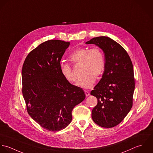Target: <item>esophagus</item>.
<instances>
[{
  "instance_id": "1",
  "label": "esophagus",
  "mask_w": 153,
  "mask_h": 153,
  "mask_svg": "<svg viewBox=\"0 0 153 153\" xmlns=\"http://www.w3.org/2000/svg\"><path fill=\"white\" fill-rule=\"evenodd\" d=\"M85 94L86 96H88L90 95V93L88 91H85Z\"/></svg>"
}]
</instances>
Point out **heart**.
I'll list each match as a JSON object with an SVG mask.
<instances>
[{
    "label": "heart",
    "mask_w": 153,
    "mask_h": 153,
    "mask_svg": "<svg viewBox=\"0 0 153 153\" xmlns=\"http://www.w3.org/2000/svg\"><path fill=\"white\" fill-rule=\"evenodd\" d=\"M69 60L73 64H82L83 77L80 83V86L85 89L91 88L94 83L95 79H97L105 69L104 54L99 47L91 49L79 48L70 56ZM60 71L67 81L75 85L78 83L79 79L74 74L69 65L61 64Z\"/></svg>",
    "instance_id": "obj_1"
}]
</instances>
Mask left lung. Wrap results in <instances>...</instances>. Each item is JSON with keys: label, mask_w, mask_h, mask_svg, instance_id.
<instances>
[{"label": "left lung", "mask_w": 153, "mask_h": 153, "mask_svg": "<svg viewBox=\"0 0 153 153\" xmlns=\"http://www.w3.org/2000/svg\"><path fill=\"white\" fill-rule=\"evenodd\" d=\"M86 44L100 48L105 60L102 79L91 92L97 99L92 119L102 127L112 128L122 122L132 106L135 89L132 63L125 50L109 37H95Z\"/></svg>", "instance_id": "8db88e82"}]
</instances>
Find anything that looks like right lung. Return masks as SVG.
<instances>
[{
    "label": "right lung",
    "mask_w": 153,
    "mask_h": 153,
    "mask_svg": "<svg viewBox=\"0 0 153 153\" xmlns=\"http://www.w3.org/2000/svg\"><path fill=\"white\" fill-rule=\"evenodd\" d=\"M70 44L47 41L31 51L22 66V91L27 112L50 131L67 127L73 108L86 97L82 88L70 83L61 74L60 61Z\"/></svg>",
    "instance_id": "obj_1"
}]
</instances>
